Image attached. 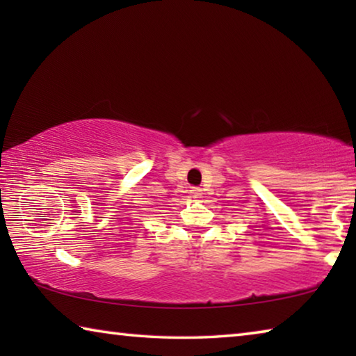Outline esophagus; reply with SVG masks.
<instances>
[{"mask_svg": "<svg viewBox=\"0 0 356 356\" xmlns=\"http://www.w3.org/2000/svg\"><path fill=\"white\" fill-rule=\"evenodd\" d=\"M190 195H191L193 197H201L202 190L200 188V186H193V188L190 190Z\"/></svg>", "mask_w": 356, "mask_h": 356, "instance_id": "34e87169", "label": "esophagus"}]
</instances>
